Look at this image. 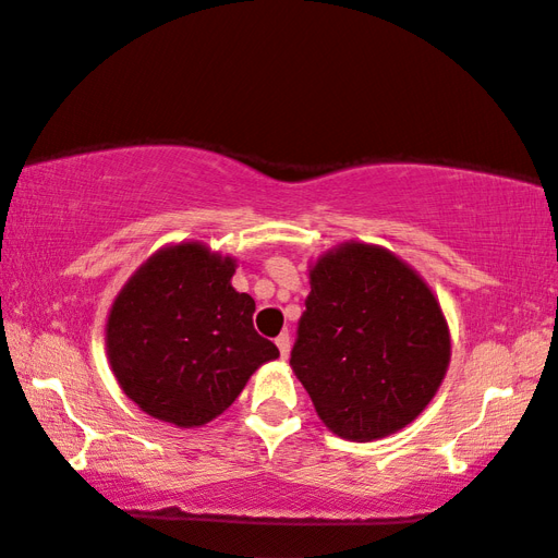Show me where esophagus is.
<instances>
[{"instance_id":"obj_1","label":"esophagus","mask_w":558,"mask_h":558,"mask_svg":"<svg viewBox=\"0 0 558 558\" xmlns=\"http://www.w3.org/2000/svg\"><path fill=\"white\" fill-rule=\"evenodd\" d=\"M277 347H279L281 360H287L289 352H291V340H289V335H279V338H277Z\"/></svg>"}]
</instances>
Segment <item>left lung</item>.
<instances>
[{
    "label": "left lung",
    "mask_w": 558,
    "mask_h": 558,
    "mask_svg": "<svg viewBox=\"0 0 558 558\" xmlns=\"http://www.w3.org/2000/svg\"><path fill=\"white\" fill-rule=\"evenodd\" d=\"M291 369L342 439L372 442L413 423L447 374L445 313L393 252L344 243L308 269Z\"/></svg>",
    "instance_id": "8db88e82"
}]
</instances>
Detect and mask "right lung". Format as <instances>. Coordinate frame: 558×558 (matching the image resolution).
Returning a JSON list of instances; mask_svg holds the SVG:
<instances>
[{"mask_svg":"<svg viewBox=\"0 0 558 558\" xmlns=\"http://www.w3.org/2000/svg\"><path fill=\"white\" fill-rule=\"evenodd\" d=\"M235 267L204 243H180L157 250L119 291L107 354L143 413L177 427L211 423L279 356L252 325L255 299L230 283Z\"/></svg>","mask_w":558,"mask_h":558,"instance_id":"1","label":"right lung"}]
</instances>
